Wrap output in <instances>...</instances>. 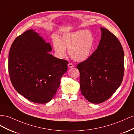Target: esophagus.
Returning <instances> with one entry per match:
<instances>
[{"mask_svg":"<svg viewBox=\"0 0 134 134\" xmlns=\"http://www.w3.org/2000/svg\"><path fill=\"white\" fill-rule=\"evenodd\" d=\"M74 67V65L72 63H68V68H72V67Z\"/></svg>","mask_w":134,"mask_h":134,"instance_id":"obj_1","label":"esophagus"}]
</instances>
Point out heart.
I'll return each instance as SVG.
<instances>
[{
    "label": "heart",
    "instance_id": "heart-1",
    "mask_svg": "<svg viewBox=\"0 0 134 134\" xmlns=\"http://www.w3.org/2000/svg\"><path fill=\"white\" fill-rule=\"evenodd\" d=\"M94 38L88 30L67 32L63 34L60 39L54 37L53 44L54 51L59 58L66 55V48L71 58L77 62H83L88 59L92 52Z\"/></svg>",
    "mask_w": 134,
    "mask_h": 134
}]
</instances>
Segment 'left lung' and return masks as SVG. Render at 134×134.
Masks as SVG:
<instances>
[{
    "mask_svg": "<svg viewBox=\"0 0 134 134\" xmlns=\"http://www.w3.org/2000/svg\"><path fill=\"white\" fill-rule=\"evenodd\" d=\"M100 30L96 51L77 66L81 94L95 104L112 96L121 85L124 73V53L119 40L107 29Z\"/></svg>",
    "mask_w": 134,
    "mask_h": 134,
    "instance_id": "1",
    "label": "left lung"
}]
</instances>
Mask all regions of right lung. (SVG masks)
Here are the masks:
<instances>
[{
  "instance_id": "obj_1",
  "label": "right lung",
  "mask_w": 134,
  "mask_h": 134,
  "mask_svg": "<svg viewBox=\"0 0 134 134\" xmlns=\"http://www.w3.org/2000/svg\"><path fill=\"white\" fill-rule=\"evenodd\" d=\"M52 51L39 34L29 30L11 45L8 70L17 92L32 102L43 104L56 94L68 62L50 54Z\"/></svg>"
}]
</instances>
